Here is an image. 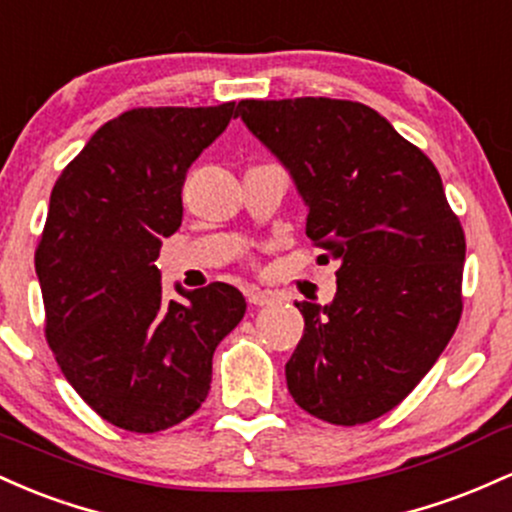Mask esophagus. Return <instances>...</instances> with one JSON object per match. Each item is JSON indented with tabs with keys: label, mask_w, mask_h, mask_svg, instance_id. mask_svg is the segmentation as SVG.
Listing matches in <instances>:
<instances>
[{
	"label": "esophagus",
	"mask_w": 512,
	"mask_h": 512,
	"mask_svg": "<svg viewBox=\"0 0 512 512\" xmlns=\"http://www.w3.org/2000/svg\"><path fill=\"white\" fill-rule=\"evenodd\" d=\"M246 300H249V304H254V307H263V304H271L275 295L268 290H258V287H246Z\"/></svg>",
	"instance_id": "obj_1"
}]
</instances>
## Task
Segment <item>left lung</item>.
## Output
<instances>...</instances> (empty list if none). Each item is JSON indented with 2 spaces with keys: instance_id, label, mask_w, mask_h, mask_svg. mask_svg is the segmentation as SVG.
Listing matches in <instances>:
<instances>
[{
  "instance_id": "obj_1",
  "label": "left lung",
  "mask_w": 512,
  "mask_h": 512,
  "mask_svg": "<svg viewBox=\"0 0 512 512\" xmlns=\"http://www.w3.org/2000/svg\"><path fill=\"white\" fill-rule=\"evenodd\" d=\"M237 116L290 169L307 237L336 258L331 304L295 302L304 333L287 360L295 404L333 426L399 406L462 317L464 229L435 164L358 101H239Z\"/></svg>"
}]
</instances>
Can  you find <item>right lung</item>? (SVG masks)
Masks as SVG:
<instances>
[{"label": "right lung", "instance_id": "1", "mask_svg": "<svg viewBox=\"0 0 512 512\" xmlns=\"http://www.w3.org/2000/svg\"><path fill=\"white\" fill-rule=\"evenodd\" d=\"M208 108H132L108 120L62 169L36 249L45 341L103 421L159 433L210 392L212 353L246 312L227 283L164 300L162 239L181 227L188 166L229 120Z\"/></svg>", "mask_w": 512, "mask_h": 512}]
</instances>
